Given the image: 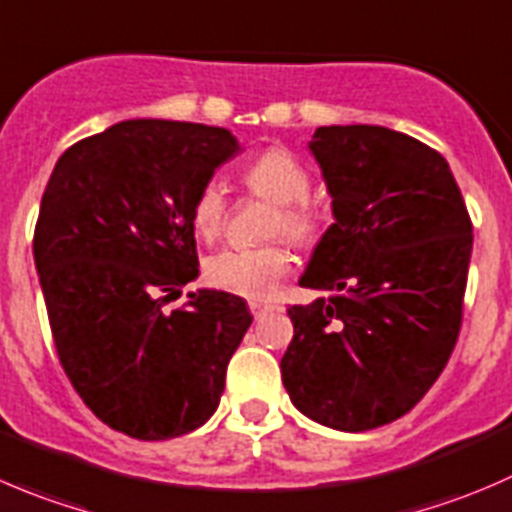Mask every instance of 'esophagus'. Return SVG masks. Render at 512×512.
<instances>
[{"mask_svg":"<svg viewBox=\"0 0 512 512\" xmlns=\"http://www.w3.org/2000/svg\"><path fill=\"white\" fill-rule=\"evenodd\" d=\"M249 308H251V313H254L256 321H258V318L266 316L268 311H273L271 303H263V301H251V303H249Z\"/></svg>","mask_w":512,"mask_h":512,"instance_id":"1","label":"esophagus"}]
</instances>
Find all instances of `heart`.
I'll use <instances>...</instances> for the list:
<instances>
[{"mask_svg": "<svg viewBox=\"0 0 512 512\" xmlns=\"http://www.w3.org/2000/svg\"><path fill=\"white\" fill-rule=\"evenodd\" d=\"M246 189L254 196L273 201L266 234L286 236L298 246H313L326 231V214L308 199L311 174L298 156L273 146L261 151L241 174ZM229 219V199L219 181L201 186L191 209L194 231L206 241H214ZM291 271V254L283 244H266L256 249H224L206 261V278L219 291L234 296L263 298L273 296L283 276Z\"/></svg>", "mask_w": 512, "mask_h": 512, "instance_id": "b5f03b06", "label": "heart"}]
</instances>
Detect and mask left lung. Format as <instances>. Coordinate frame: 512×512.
I'll return each mask as SVG.
<instances>
[{
	"mask_svg": "<svg viewBox=\"0 0 512 512\" xmlns=\"http://www.w3.org/2000/svg\"><path fill=\"white\" fill-rule=\"evenodd\" d=\"M333 219L291 306L281 358L291 403L361 433L406 416L438 381L463 321L473 224L435 149L386 126H318L308 144Z\"/></svg>",
	"mask_w": 512,
	"mask_h": 512,
	"instance_id": "1",
	"label": "left lung"
}]
</instances>
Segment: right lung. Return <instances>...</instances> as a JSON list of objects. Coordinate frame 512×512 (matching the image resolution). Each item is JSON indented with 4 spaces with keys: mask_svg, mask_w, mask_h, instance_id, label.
<instances>
[{
    "mask_svg": "<svg viewBox=\"0 0 512 512\" xmlns=\"http://www.w3.org/2000/svg\"><path fill=\"white\" fill-rule=\"evenodd\" d=\"M241 151L221 126L129 119L59 156L34 229V263L59 363L106 426L176 438L219 408L254 316L226 291L169 298L199 276L191 209Z\"/></svg>",
    "mask_w": 512,
    "mask_h": 512,
    "instance_id": "right-lung-1",
    "label": "right lung"
}]
</instances>
